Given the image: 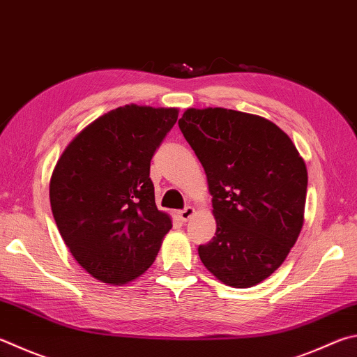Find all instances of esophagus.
<instances>
[{"instance_id": "34e87169", "label": "esophagus", "mask_w": 357, "mask_h": 357, "mask_svg": "<svg viewBox=\"0 0 357 357\" xmlns=\"http://www.w3.org/2000/svg\"><path fill=\"white\" fill-rule=\"evenodd\" d=\"M193 213H195V209H193L192 206H187V207H184L183 211H179L178 212V215H179V218L183 220V222H187V220H189Z\"/></svg>"}]
</instances>
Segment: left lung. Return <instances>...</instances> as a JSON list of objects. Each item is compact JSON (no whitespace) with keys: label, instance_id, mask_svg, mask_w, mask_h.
<instances>
[{"label":"left lung","instance_id":"8db88e82","mask_svg":"<svg viewBox=\"0 0 357 357\" xmlns=\"http://www.w3.org/2000/svg\"><path fill=\"white\" fill-rule=\"evenodd\" d=\"M181 132L203 165L217 231L198 246L204 267L231 287H252L300 236L307 170L289 135L262 116L187 109Z\"/></svg>","mask_w":357,"mask_h":357}]
</instances>
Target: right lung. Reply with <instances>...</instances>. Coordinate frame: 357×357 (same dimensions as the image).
<instances>
[{"label": "right lung", "instance_id": "obj_1", "mask_svg": "<svg viewBox=\"0 0 357 357\" xmlns=\"http://www.w3.org/2000/svg\"><path fill=\"white\" fill-rule=\"evenodd\" d=\"M176 120L178 109H114L57 160L51 211L70 252L96 280L119 286L145 273L172 229L156 207L150 165Z\"/></svg>", "mask_w": 357, "mask_h": 357}]
</instances>
